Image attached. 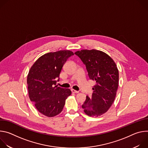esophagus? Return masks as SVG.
Here are the masks:
<instances>
[{
    "label": "esophagus",
    "mask_w": 148,
    "mask_h": 148,
    "mask_svg": "<svg viewBox=\"0 0 148 148\" xmlns=\"http://www.w3.org/2000/svg\"><path fill=\"white\" fill-rule=\"evenodd\" d=\"M71 91H72V92H73V93H78V92H79L78 91H76V90H74V89H71Z\"/></svg>",
    "instance_id": "34e87169"
}]
</instances>
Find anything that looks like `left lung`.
<instances>
[{
    "instance_id": "obj_1",
    "label": "left lung",
    "mask_w": 148,
    "mask_h": 148,
    "mask_svg": "<svg viewBox=\"0 0 148 148\" xmlns=\"http://www.w3.org/2000/svg\"><path fill=\"white\" fill-rule=\"evenodd\" d=\"M75 54L86 65L90 78L96 82L91 98L86 97L82 108L90 116H101L110 109L116 95L119 72L116 63L107 54L95 49Z\"/></svg>"
}]
</instances>
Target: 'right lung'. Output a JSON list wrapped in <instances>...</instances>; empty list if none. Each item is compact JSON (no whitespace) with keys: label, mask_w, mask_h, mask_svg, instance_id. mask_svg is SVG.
<instances>
[{"label":"right lung","mask_w":148,"mask_h":148,"mask_svg":"<svg viewBox=\"0 0 148 148\" xmlns=\"http://www.w3.org/2000/svg\"><path fill=\"white\" fill-rule=\"evenodd\" d=\"M73 55L70 50L46 53L39 57L29 70L27 78L29 98L37 111L46 116L59 114L71 94L70 89L56 85L63 66Z\"/></svg>","instance_id":"1"}]
</instances>
